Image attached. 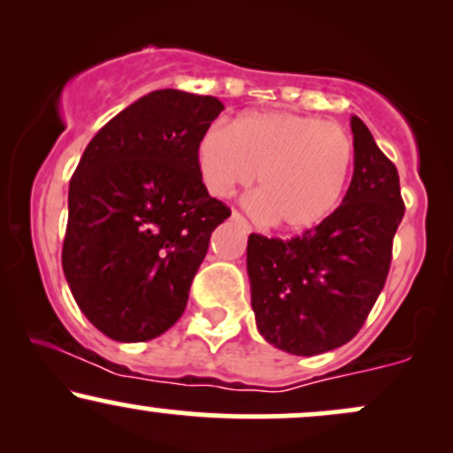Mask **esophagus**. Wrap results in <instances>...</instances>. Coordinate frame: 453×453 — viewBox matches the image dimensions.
I'll return each mask as SVG.
<instances>
[{
	"mask_svg": "<svg viewBox=\"0 0 453 453\" xmlns=\"http://www.w3.org/2000/svg\"><path fill=\"white\" fill-rule=\"evenodd\" d=\"M232 219H234V221H238V223H242V226H244V230H247V232H251V226H249L247 219H244V217H242L241 212H238V211H234V212H232Z\"/></svg>",
	"mask_w": 453,
	"mask_h": 453,
	"instance_id": "esophagus-1",
	"label": "esophagus"
}]
</instances>
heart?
Wrapping results in <instances>:
<instances>
[{
  "label": "heart",
  "mask_w": 453,
  "mask_h": 453,
  "mask_svg": "<svg viewBox=\"0 0 453 453\" xmlns=\"http://www.w3.org/2000/svg\"><path fill=\"white\" fill-rule=\"evenodd\" d=\"M206 189L230 197L259 185L249 209L289 232L324 223L341 204L353 165V142L336 123L294 112H249L232 127L212 126L197 142ZM260 176H257V173Z\"/></svg>",
  "instance_id": "obj_1"
}]
</instances>
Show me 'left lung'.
Segmentation results:
<instances>
[{"label":"left lung","mask_w":453,"mask_h":453,"mask_svg":"<svg viewBox=\"0 0 453 453\" xmlns=\"http://www.w3.org/2000/svg\"><path fill=\"white\" fill-rule=\"evenodd\" d=\"M353 176L324 223L280 241L251 234L247 270L259 334L294 356H317L360 332L386 285L404 215L396 165L351 117Z\"/></svg>","instance_id":"obj_1"}]
</instances>
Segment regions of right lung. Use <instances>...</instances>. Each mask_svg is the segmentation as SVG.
Here are the masks:
<instances>
[{
	"label": "right lung",
	"mask_w": 453,
	"mask_h": 453,
	"mask_svg": "<svg viewBox=\"0 0 453 453\" xmlns=\"http://www.w3.org/2000/svg\"><path fill=\"white\" fill-rule=\"evenodd\" d=\"M221 111L212 96L149 93L93 136L72 174L61 264L76 304L114 341H150L179 321L230 217L196 157Z\"/></svg>",
	"instance_id": "add662e5"
}]
</instances>
